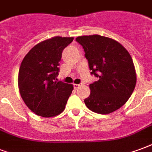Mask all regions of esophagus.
I'll list each match as a JSON object with an SVG mask.
<instances>
[{
	"instance_id": "obj_1",
	"label": "esophagus",
	"mask_w": 152,
	"mask_h": 152,
	"mask_svg": "<svg viewBox=\"0 0 152 152\" xmlns=\"http://www.w3.org/2000/svg\"><path fill=\"white\" fill-rule=\"evenodd\" d=\"M83 86V83H79V84H74V87L75 89H78L79 87Z\"/></svg>"
}]
</instances>
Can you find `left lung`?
Segmentation results:
<instances>
[{"label": "left lung", "mask_w": 152, "mask_h": 152, "mask_svg": "<svg viewBox=\"0 0 152 152\" xmlns=\"http://www.w3.org/2000/svg\"><path fill=\"white\" fill-rule=\"evenodd\" d=\"M85 52L91 75L99 80L90 84L84 102L96 113L108 114L123 106L134 90L136 73L131 56L122 45L99 35L76 38Z\"/></svg>", "instance_id": "obj_1"}]
</instances>
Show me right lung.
I'll return each mask as SVG.
<instances>
[{
	"mask_svg": "<svg viewBox=\"0 0 152 152\" xmlns=\"http://www.w3.org/2000/svg\"><path fill=\"white\" fill-rule=\"evenodd\" d=\"M73 37H53L36 44L26 54L18 72L20 95L36 115L55 117L61 113L74 89L73 85L57 82L59 61L64 48Z\"/></svg>",
	"mask_w": 152,
	"mask_h": 152,
	"instance_id": "obj_1",
	"label": "right lung"
}]
</instances>
